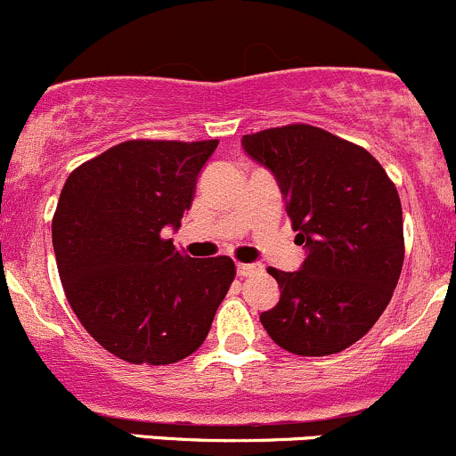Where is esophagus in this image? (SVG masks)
<instances>
[{"label": "esophagus", "instance_id": "34e87169", "mask_svg": "<svg viewBox=\"0 0 456 456\" xmlns=\"http://www.w3.org/2000/svg\"><path fill=\"white\" fill-rule=\"evenodd\" d=\"M261 272L259 263H237V274L239 276H252Z\"/></svg>", "mask_w": 456, "mask_h": 456}]
</instances>
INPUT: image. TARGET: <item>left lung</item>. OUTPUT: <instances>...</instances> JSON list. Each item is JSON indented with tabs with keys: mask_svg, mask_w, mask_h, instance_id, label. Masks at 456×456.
Wrapping results in <instances>:
<instances>
[{
	"mask_svg": "<svg viewBox=\"0 0 456 456\" xmlns=\"http://www.w3.org/2000/svg\"><path fill=\"white\" fill-rule=\"evenodd\" d=\"M241 144L276 177L297 243L307 250L298 272L267 267L281 298L261 325L289 354H338L375 325L400 279L395 184L367 149L312 125L265 129Z\"/></svg>",
	"mask_w": 456,
	"mask_h": 456,
	"instance_id": "8db88e82",
	"label": "left lung"
}]
</instances>
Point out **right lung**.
I'll use <instances>...</instances> for the list:
<instances>
[{
  "label": "right lung",
  "mask_w": 456,
  "mask_h": 456,
  "mask_svg": "<svg viewBox=\"0 0 456 456\" xmlns=\"http://www.w3.org/2000/svg\"><path fill=\"white\" fill-rule=\"evenodd\" d=\"M219 140H126L69 173L53 217L61 283L89 336L120 360L173 364L208 336L230 256L191 259L180 228Z\"/></svg>",
  "instance_id": "1"
}]
</instances>
